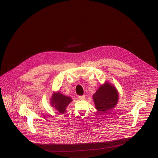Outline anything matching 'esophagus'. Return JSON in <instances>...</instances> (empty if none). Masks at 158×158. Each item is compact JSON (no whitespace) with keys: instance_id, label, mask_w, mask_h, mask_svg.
<instances>
[{"instance_id":"34e87169","label":"esophagus","mask_w":158,"mask_h":158,"mask_svg":"<svg viewBox=\"0 0 158 158\" xmlns=\"http://www.w3.org/2000/svg\"><path fill=\"white\" fill-rule=\"evenodd\" d=\"M79 99H80V100H82V101H83V100H84V99H85V95L79 96Z\"/></svg>"}]
</instances>
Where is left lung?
Segmentation results:
<instances>
[{
    "mask_svg": "<svg viewBox=\"0 0 158 158\" xmlns=\"http://www.w3.org/2000/svg\"><path fill=\"white\" fill-rule=\"evenodd\" d=\"M97 110L99 112H106L115 106L118 101L117 89L111 83L105 82L101 85L93 95Z\"/></svg>",
    "mask_w": 158,
    "mask_h": 158,
    "instance_id": "left-lung-1",
    "label": "left lung"
}]
</instances>
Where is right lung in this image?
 I'll return each instance as SVG.
<instances>
[{
	"instance_id": "1",
	"label": "right lung",
	"mask_w": 158,
	"mask_h": 158,
	"mask_svg": "<svg viewBox=\"0 0 158 158\" xmlns=\"http://www.w3.org/2000/svg\"><path fill=\"white\" fill-rule=\"evenodd\" d=\"M72 98L66 97L59 92L54 93L51 98V104L60 114L66 112L68 105L72 102Z\"/></svg>"
}]
</instances>
